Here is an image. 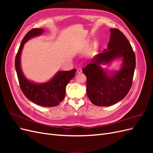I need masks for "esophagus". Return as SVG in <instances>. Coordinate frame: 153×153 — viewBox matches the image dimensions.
<instances>
[{"label": "esophagus", "mask_w": 153, "mask_h": 153, "mask_svg": "<svg viewBox=\"0 0 153 153\" xmlns=\"http://www.w3.org/2000/svg\"><path fill=\"white\" fill-rule=\"evenodd\" d=\"M82 73V68H78L77 69V73Z\"/></svg>", "instance_id": "esophagus-1"}]
</instances>
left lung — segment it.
I'll list each match as a JSON object with an SVG mask.
<instances>
[{
  "label": "left lung",
  "instance_id": "left-lung-1",
  "mask_svg": "<svg viewBox=\"0 0 153 153\" xmlns=\"http://www.w3.org/2000/svg\"><path fill=\"white\" fill-rule=\"evenodd\" d=\"M107 49L91 60L83 68L87 77V94L96 106H108L117 103L127 95L132 85L136 61L135 54L126 36L117 29H110ZM123 59L122 69L112 76H107L99 66L117 57Z\"/></svg>",
  "mask_w": 153,
  "mask_h": 153
}]
</instances>
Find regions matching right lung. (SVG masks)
I'll list each match as a JSON object with an SVG mask.
<instances>
[{"label": "right lung", "mask_w": 153, "mask_h": 153, "mask_svg": "<svg viewBox=\"0 0 153 153\" xmlns=\"http://www.w3.org/2000/svg\"><path fill=\"white\" fill-rule=\"evenodd\" d=\"M43 32L42 29L34 28L27 32L18 50L15 65L20 89L26 98L38 105L52 107L58 105L64 100L66 94V87L75 76L76 69L59 71L50 81L43 84H36L27 79L22 73L20 67L22 50L27 40L42 34Z\"/></svg>", "instance_id": "1"}]
</instances>
